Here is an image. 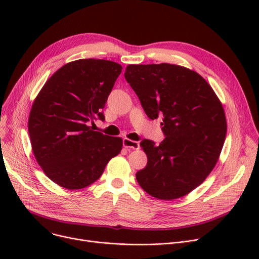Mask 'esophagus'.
<instances>
[{
    "label": "esophagus",
    "instance_id": "1",
    "mask_svg": "<svg viewBox=\"0 0 259 259\" xmlns=\"http://www.w3.org/2000/svg\"><path fill=\"white\" fill-rule=\"evenodd\" d=\"M122 146L127 149H133V150H138L140 148V144L135 141H131L129 139H124L122 141Z\"/></svg>",
    "mask_w": 259,
    "mask_h": 259
}]
</instances>
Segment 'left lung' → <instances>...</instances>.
<instances>
[{
	"label": "left lung",
	"instance_id": "8db88e82",
	"mask_svg": "<svg viewBox=\"0 0 259 259\" xmlns=\"http://www.w3.org/2000/svg\"><path fill=\"white\" fill-rule=\"evenodd\" d=\"M125 78L147 116H162L165 140L158 146L143 140L147 166L137 181L151 196L170 200L198 187L215 167L225 143L223 105L207 80L172 64L128 65Z\"/></svg>",
	"mask_w": 259,
	"mask_h": 259
}]
</instances>
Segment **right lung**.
<instances>
[{
	"label": "right lung",
	"instance_id": "add662e5",
	"mask_svg": "<svg viewBox=\"0 0 259 259\" xmlns=\"http://www.w3.org/2000/svg\"><path fill=\"white\" fill-rule=\"evenodd\" d=\"M122 67L81 59L53 73L35 98L28 119L32 151L44 173L68 190L98 181L122 147L120 138L93 131Z\"/></svg>",
	"mask_w": 259,
	"mask_h": 259
}]
</instances>
